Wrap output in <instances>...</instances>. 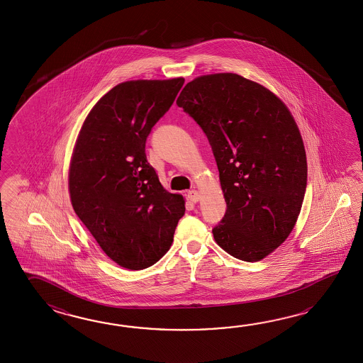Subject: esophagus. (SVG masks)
Instances as JSON below:
<instances>
[{"mask_svg":"<svg viewBox=\"0 0 363 363\" xmlns=\"http://www.w3.org/2000/svg\"><path fill=\"white\" fill-rule=\"evenodd\" d=\"M201 199V194L199 191H196V189H193V191H189L188 192V200L192 201V202H199Z\"/></svg>","mask_w":363,"mask_h":363,"instance_id":"obj_1","label":"esophagus"}]
</instances>
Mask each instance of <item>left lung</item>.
Instances as JSON below:
<instances>
[{"mask_svg": "<svg viewBox=\"0 0 363 363\" xmlns=\"http://www.w3.org/2000/svg\"><path fill=\"white\" fill-rule=\"evenodd\" d=\"M206 133L227 210L213 235L232 257L258 262L291 235L308 162L292 113L266 86L232 72L193 79L177 100Z\"/></svg>", "mask_w": 363, "mask_h": 363, "instance_id": "obj_1", "label": "left lung"}]
</instances>
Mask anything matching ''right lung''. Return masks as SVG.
I'll return each instance as SVG.
<instances>
[{
  "mask_svg": "<svg viewBox=\"0 0 363 363\" xmlns=\"http://www.w3.org/2000/svg\"><path fill=\"white\" fill-rule=\"evenodd\" d=\"M183 84L174 77L116 85L85 118L71 155V205L104 253L128 270L158 262L184 216V197L163 188L145 155L147 135Z\"/></svg>",
  "mask_w": 363,
  "mask_h": 363,
  "instance_id": "right-lung-1",
  "label": "right lung"
}]
</instances>
